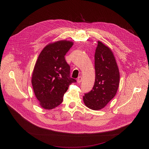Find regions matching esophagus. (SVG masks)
Here are the masks:
<instances>
[{"label":"esophagus","instance_id":"obj_1","mask_svg":"<svg viewBox=\"0 0 149 149\" xmlns=\"http://www.w3.org/2000/svg\"><path fill=\"white\" fill-rule=\"evenodd\" d=\"M81 81H82V77H81V76L78 77V79H77V82L79 83H80Z\"/></svg>","mask_w":149,"mask_h":149}]
</instances>
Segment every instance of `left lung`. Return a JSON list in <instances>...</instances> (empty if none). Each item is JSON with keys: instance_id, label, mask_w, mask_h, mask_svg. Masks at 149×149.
Instances as JSON below:
<instances>
[{"instance_id": "left-lung-1", "label": "left lung", "mask_w": 149, "mask_h": 149, "mask_svg": "<svg viewBox=\"0 0 149 149\" xmlns=\"http://www.w3.org/2000/svg\"><path fill=\"white\" fill-rule=\"evenodd\" d=\"M95 80L92 89L83 97L84 104L92 110H100L116 95L120 72L111 49L98 41L95 53Z\"/></svg>"}]
</instances>
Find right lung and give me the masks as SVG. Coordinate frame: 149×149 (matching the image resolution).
<instances>
[{"label":"right lung","mask_w":149,"mask_h":149,"mask_svg":"<svg viewBox=\"0 0 149 149\" xmlns=\"http://www.w3.org/2000/svg\"><path fill=\"white\" fill-rule=\"evenodd\" d=\"M73 44L66 40L49 43L39 54L31 83L40 106L45 109L59 106L69 86L76 82L70 77V66L65 58Z\"/></svg>","instance_id":"obj_1"}]
</instances>
